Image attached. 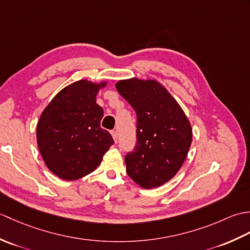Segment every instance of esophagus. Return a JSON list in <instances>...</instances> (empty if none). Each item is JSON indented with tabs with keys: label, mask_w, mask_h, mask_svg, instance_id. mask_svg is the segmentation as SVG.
<instances>
[{
	"label": "esophagus",
	"mask_w": 250,
	"mask_h": 250,
	"mask_svg": "<svg viewBox=\"0 0 250 250\" xmlns=\"http://www.w3.org/2000/svg\"><path fill=\"white\" fill-rule=\"evenodd\" d=\"M110 133H111V136H113L115 143H117V141H118V137H117V132L116 131H111Z\"/></svg>",
	"instance_id": "obj_1"
}]
</instances>
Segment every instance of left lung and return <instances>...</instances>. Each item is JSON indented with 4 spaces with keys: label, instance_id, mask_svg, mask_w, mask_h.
Wrapping results in <instances>:
<instances>
[{
    "label": "left lung",
    "instance_id": "8db88e82",
    "mask_svg": "<svg viewBox=\"0 0 250 250\" xmlns=\"http://www.w3.org/2000/svg\"><path fill=\"white\" fill-rule=\"evenodd\" d=\"M116 88L137 117L136 145L125 158L126 173L143 188L160 187L177 174L187 157L192 141L190 122L155 79H125Z\"/></svg>",
    "mask_w": 250,
    "mask_h": 250
}]
</instances>
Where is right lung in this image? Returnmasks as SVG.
<instances>
[{"instance_id":"right-lung-1","label":"right lung","mask_w":250,"mask_h":250,"mask_svg":"<svg viewBox=\"0 0 250 250\" xmlns=\"http://www.w3.org/2000/svg\"><path fill=\"white\" fill-rule=\"evenodd\" d=\"M106 82L82 79L63 88L42 113L36 140L50 171L65 180L79 179L93 172L114 144L101 128L104 111L97 94Z\"/></svg>"}]
</instances>
